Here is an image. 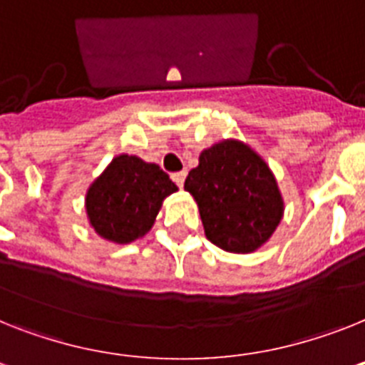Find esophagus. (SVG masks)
Here are the masks:
<instances>
[{"instance_id": "esophagus-1", "label": "esophagus", "mask_w": 365, "mask_h": 365, "mask_svg": "<svg viewBox=\"0 0 365 365\" xmlns=\"http://www.w3.org/2000/svg\"><path fill=\"white\" fill-rule=\"evenodd\" d=\"M185 176H187V173H185V170H180V173H174V174H173V182L176 183L178 187H182L183 182H185Z\"/></svg>"}]
</instances>
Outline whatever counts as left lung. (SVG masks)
Masks as SVG:
<instances>
[{"instance_id":"left-lung-1","label":"left lung","mask_w":365,"mask_h":365,"mask_svg":"<svg viewBox=\"0 0 365 365\" xmlns=\"http://www.w3.org/2000/svg\"><path fill=\"white\" fill-rule=\"evenodd\" d=\"M183 187L197 200L206 237L226 252L259 249L284 213L265 161L237 140L204 150Z\"/></svg>"}]
</instances>
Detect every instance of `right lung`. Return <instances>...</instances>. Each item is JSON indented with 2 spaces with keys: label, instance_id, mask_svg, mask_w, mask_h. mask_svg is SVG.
<instances>
[{
  "label": "right lung",
  "instance_id": "add662e5",
  "mask_svg": "<svg viewBox=\"0 0 365 365\" xmlns=\"http://www.w3.org/2000/svg\"><path fill=\"white\" fill-rule=\"evenodd\" d=\"M178 191L158 165L135 155H118L87 192V215L98 234L131 243L152 228L161 202Z\"/></svg>",
  "mask_w": 365,
  "mask_h": 365
}]
</instances>
